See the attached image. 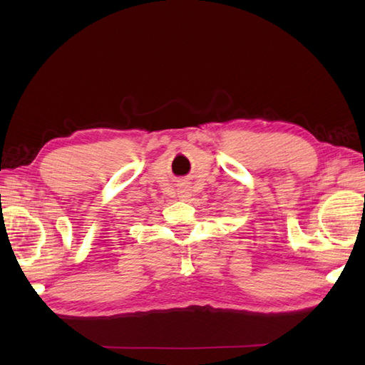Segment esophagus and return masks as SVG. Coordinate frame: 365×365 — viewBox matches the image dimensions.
I'll list each match as a JSON object with an SVG mask.
<instances>
[{"label":"esophagus","instance_id":"obj_1","mask_svg":"<svg viewBox=\"0 0 365 365\" xmlns=\"http://www.w3.org/2000/svg\"><path fill=\"white\" fill-rule=\"evenodd\" d=\"M177 187H178V197H180L182 200H187L191 196V192H190L191 187H190V182L188 180H185V178H182V180H178Z\"/></svg>","mask_w":365,"mask_h":365}]
</instances>
